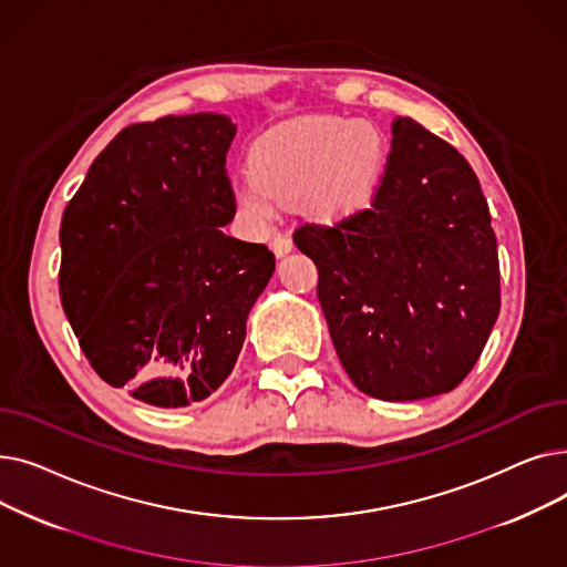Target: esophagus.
Instances as JSON below:
<instances>
[{
    "label": "esophagus",
    "mask_w": 567,
    "mask_h": 567,
    "mask_svg": "<svg viewBox=\"0 0 567 567\" xmlns=\"http://www.w3.org/2000/svg\"><path fill=\"white\" fill-rule=\"evenodd\" d=\"M271 248H274V255H276L278 259H282V257H287V255L293 250V244H291V238H289V236L278 234V236L274 238Z\"/></svg>",
    "instance_id": "1"
}]
</instances>
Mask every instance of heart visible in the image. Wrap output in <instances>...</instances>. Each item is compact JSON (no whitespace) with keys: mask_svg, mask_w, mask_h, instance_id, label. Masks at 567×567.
Masks as SVG:
<instances>
[{"mask_svg":"<svg viewBox=\"0 0 567 567\" xmlns=\"http://www.w3.org/2000/svg\"><path fill=\"white\" fill-rule=\"evenodd\" d=\"M389 163V142L363 118L310 114L268 131L252 152L241 190L255 220H271L278 202L299 204L321 223L351 218L374 199Z\"/></svg>","mask_w":567,"mask_h":567,"instance_id":"1","label":"heart"}]
</instances>
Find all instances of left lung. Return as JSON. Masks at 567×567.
Masks as SVG:
<instances>
[{
  "instance_id": "obj_1",
  "label": "left lung",
  "mask_w": 567,
  "mask_h": 567,
  "mask_svg": "<svg viewBox=\"0 0 567 567\" xmlns=\"http://www.w3.org/2000/svg\"><path fill=\"white\" fill-rule=\"evenodd\" d=\"M370 208L293 244L317 271L338 359L359 391L411 402L453 391L478 361L501 308L489 206L466 158L411 116Z\"/></svg>"
}]
</instances>
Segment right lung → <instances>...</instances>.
<instances>
[{
  "instance_id": "right-lung-1",
  "label": "right lung",
  "mask_w": 567,
  "mask_h": 567,
  "mask_svg": "<svg viewBox=\"0 0 567 567\" xmlns=\"http://www.w3.org/2000/svg\"><path fill=\"white\" fill-rule=\"evenodd\" d=\"M234 135L214 112L128 126L64 212V312L96 374L144 404L188 406L220 389L276 271L264 244L223 231L236 214Z\"/></svg>"
}]
</instances>
